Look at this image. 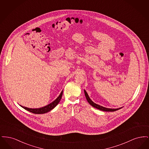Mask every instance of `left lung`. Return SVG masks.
Masks as SVG:
<instances>
[{"instance_id": "8db88e82", "label": "left lung", "mask_w": 149, "mask_h": 149, "mask_svg": "<svg viewBox=\"0 0 149 149\" xmlns=\"http://www.w3.org/2000/svg\"><path fill=\"white\" fill-rule=\"evenodd\" d=\"M84 93H85V96L86 97V99L87 100V101L88 102V103L92 106L97 108V109H98L100 111H106V112H114V111H117L118 109H120V108H122V107H120V108H106V107H104L101 106L99 104H97L95 103H94L93 102L92 100H91V99L89 98L88 93H86V92L85 91V90H84Z\"/></svg>"}]
</instances>
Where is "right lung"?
<instances>
[{"instance_id":"add662e5","label":"right lung","mask_w":149,"mask_h":149,"mask_svg":"<svg viewBox=\"0 0 149 149\" xmlns=\"http://www.w3.org/2000/svg\"><path fill=\"white\" fill-rule=\"evenodd\" d=\"M63 91H61V92L60 93V94L58 95V97L54 101L51 102L49 104H48V105H47L46 106L41 107V108H28V107L22 106L21 105H19V106L22 107L23 108H24V109L30 112H32L33 113H47V112H49L51 110H52V109H54L55 107L58 104V103L60 102L61 99V97H62V95H63Z\"/></svg>"}]
</instances>
